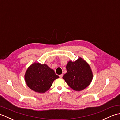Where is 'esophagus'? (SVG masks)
Segmentation results:
<instances>
[{
  "mask_svg": "<svg viewBox=\"0 0 120 120\" xmlns=\"http://www.w3.org/2000/svg\"><path fill=\"white\" fill-rule=\"evenodd\" d=\"M59 77L60 78H62V77H63V74H61V75H59Z\"/></svg>",
  "mask_w": 120,
  "mask_h": 120,
  "instance_id": "obj_1",
  "label": "esophagus"
}]
</instances>
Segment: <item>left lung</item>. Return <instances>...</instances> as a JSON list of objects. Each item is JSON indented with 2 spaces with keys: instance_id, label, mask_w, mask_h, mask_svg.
<instances>
[{
  "instance_id": "8db88e82",
  "label": "left lung",
  "mask_w": 120,
  "mask_h": 120,
  "mask_svg": "<svg viewBox=\"0 0 120 120\" xmlns=\"http://www.w3.org/2000/svg\"><path fill=\"white\" fill-rule=\"evenodd\" d=\"M67 73L63 78L70 88L80 91L88 86L93 79V73L90 65L82 58L75 61L70 60L67 65Z\"/></svg>"
}]
</instances>
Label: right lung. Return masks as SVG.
I'll return each instance as SVG.
<instances>
[{"instance_id":"right-lung-1","label":"right lung","mask_w":120,"mask_h":120,"mask_svg":"<svg viewBox=\"0 0 120 120\" xmlns=\"http://www.w3.org/2000/svg\"><path fill=\"white\" fill-rule=\"evenodd\" d=\"M59 78L54 71L46 64L34 62L27 68L25 79L27 86L40 93H45L52 86L53 81Z\"/></svg>"}]
</instances>
